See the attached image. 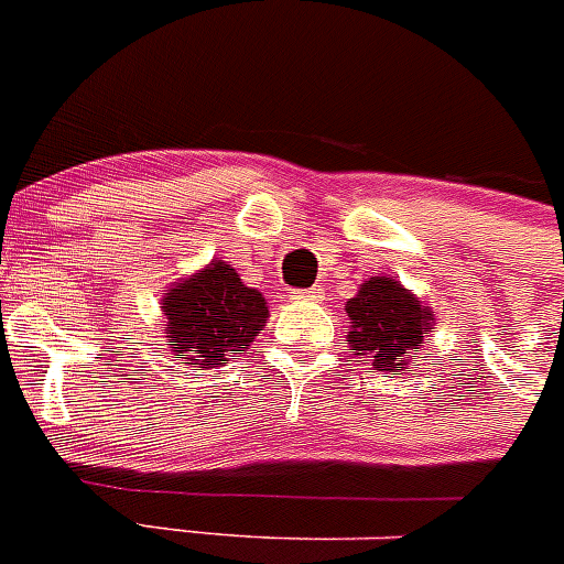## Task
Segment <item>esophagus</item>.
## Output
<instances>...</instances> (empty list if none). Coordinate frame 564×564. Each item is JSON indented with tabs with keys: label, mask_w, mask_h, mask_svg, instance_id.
Instances as JSON below:
<instances>
[{
	"label": "esophagus",
	"mask_w": 564,
	"mask_h": 564,
	"mask_svg": "<svg viewBox=\"0 0 564 564\" xmlns=\"http://www.w3.org/2000/svg\"><path fill=\"white\" fill-rule=\"evenodd\" d=\"M289 300H294V303H318L322 300V289H300V292L289 294Z\"/></svg>",
	"instance_id": "34e87169"
}]
</instances>
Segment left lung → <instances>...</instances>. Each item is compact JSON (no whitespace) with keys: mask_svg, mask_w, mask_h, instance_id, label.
<instances>
[{"mask_svg":"<svg viewBox=\"0 0 564 564\" xmlns=\"http://www.w3.org/2000/svg\"><path fill=\"white\" fill-rule=\"evenodd\" d=\"M344 308L349 316V349L366 357L373 371L401 373L409 368L436 324V311L395 275L362 281Z\"/></svg>","mask_w":564,"mask_h":564,"instance_id":"left-lung-1","label":"left lung"}]
</instances>
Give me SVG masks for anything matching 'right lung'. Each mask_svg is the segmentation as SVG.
<instances>
[{"label":"right lung","instance_id":"obj_1","mask_svg":"<svg viewBox=\"0 0 564 564\" xmlns=\"http://www.w3.org/2000/svg\"><path fill=\"white\" fill-rule=\"evenodd\" d=\"M161 311L166 346L193 371H209L242 355L270 316L264 294L246 286L224 259L174 281L163 292Z\"/></svg>","mask_w":564,"mask_h":564}]
</instances>
